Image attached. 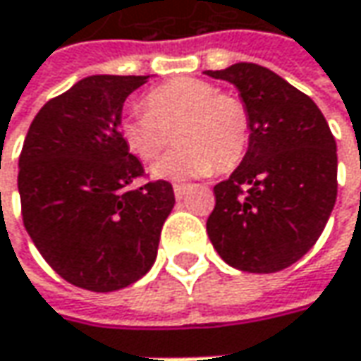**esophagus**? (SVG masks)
<instances>
[{"label":"esophagus","mask_w":361,"mask_h":361,"mask_svg":"<svg viewBox=\"0 0 361 361\" xmlns=\"http://www.w3.org/2000/svg\"><path fill=\"white\" fill-rule=\"evenodd\" d=\"M173 190H174V197H176V199H178V201H180V199H183V197H185V195H187L188 185H174Z\"/></svg>","instance_id":"34e87169"}]
</instances>
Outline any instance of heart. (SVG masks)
<instances>
[{"instance_id": "heart-1", "label": "heart", "mask_w": 361, "mask_h": 361, "mask_svg": "<svg viewBox=\"0 0 361 361\" xmlns=\"http://www.w3.org/2000/svg\"><path fill=\"white\" fill-rule=\"evenodd\" d=\"M146 112H130L120 122L126 148L152 162L178 138L180 145L152 166L159 178H192L229 171L243 159L251 118L243 100L221 94L199 78H174L145 96Z\"/></svg>"}]
</instances>
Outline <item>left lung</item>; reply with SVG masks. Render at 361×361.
Returning <instances> with one entry per match:
<instances>
[{
	"mask_svg": "<svg viewBox=\"0 0 361 361\" xmlns=\"http://www.w3.org/2000/svg\"><path fill=\"white\" fill-rule=\"evenodd\" d=\"M204 74L237 86L251 118L245 159L213 188L209 239L235 269H285L315 245L336 204L334 134L312 98L269 68L239 62Z\"/></svg>",
	"mask_w": 361,
	"mask_h": 361,
	"instance_id": "obj_1",
	"label": "left lung"
}]
</instances>
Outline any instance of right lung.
<instances>
[{
    "mask_svg": "<svg viewBox=\"0 0 361 361\" xmlns=\"http://www.w3.org/2000/svg\"><path fill=\"white\" fill-rule=\"evenodd\" d=\"M148 76H90L35 114L20 154L23 227L68 283L116 291L152 267L173 185L145 176L120 136L124 100Z\"/></svg>",
    "mask_w": 361,
    "mask_h": 361,
    "instance_id": "right-lung-1",
    "label": "right lung"
}]
</instances>
